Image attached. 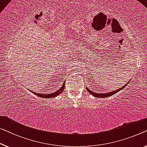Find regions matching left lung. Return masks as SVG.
Returning <instances> with one entry per match:
<instances>
[{"label": "left lung", "instance_id": "8db88e82", "mask_svg": "<svg viewBox=\"0 0 147 147\" xmlns=\"http://www.w3.org/2000/svg\"><path fill=\"white\" fill-rule=\"evenodd\" d=\"M129 82H128L127 83V84H125V85H124L123 86L120 88L116 90H114V91L110 92H108V93H95L94 92L91 91L90 90H89L88 88H86V90H87V91L90 94L93 95L94 96V97H96V98H107V97H109V96H112L113 94H115L118 92H119L120 90H121L123 89L124 88L129 84Z\"/></svg>", "mask_w": 147, "mask_h": 147}]
</instances>
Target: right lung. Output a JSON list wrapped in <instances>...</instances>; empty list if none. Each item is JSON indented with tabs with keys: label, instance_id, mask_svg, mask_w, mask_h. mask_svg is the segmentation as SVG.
<instances>
[{
	"label": "right lung",
	"instance_id": "add662e5",
	"mask_svg": "<svg viewBox=\"0 0 147 147\" xmlns=\"http://www.w3.org/2000/svg\"><path fill=\"white\" fill-rule=\"evenodd\" d=\"M65 82H63V84L62 85V86H61L59 89L57 91L53 93H51V94H39V93H36L35 92H33L32 91L33 94H36V96H38L39 97H41V98H54L55 97V96L59 95L60 94H61L64 90V88H65Z\"/></svg>",
	"mask_w": 147,
	"mask_h": 147
}]
</instances>
